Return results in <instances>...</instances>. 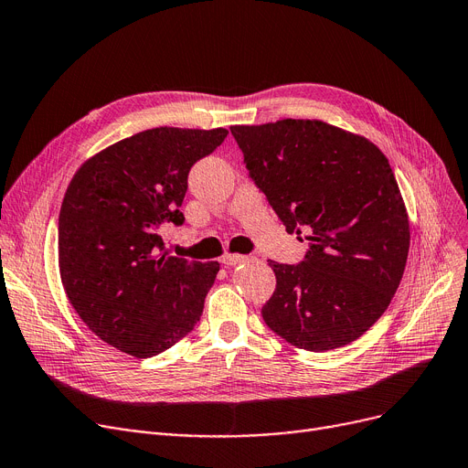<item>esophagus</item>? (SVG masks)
Wrapping results in <instances>:
<instances>
[{"label": "esophagus", "instance_id": "obj_1", "mask_svg": "<svg viewBox=\"0 0 468 468\" xmlns=\"http://www.w3.org/2000/svg\"><path fill=\"white\" fill-rule=\"evenodd\" d=\"M247 260H250V258L249 256H242V254H229V252L221 254V258H219V261L223 263V266H237V263L247 261Z\"/></svg>", "mask_w": 468, "mask_h": 468}]
</instances>
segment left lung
Here are the masks:
<instances>
[{"label":"left lung","instance_id":"8db88e82","mask_svg":"<svg viewBox=\"0 0 468 468\" xmlns=\"http://www.w3.org/2000/svg\"><path fill=\"white\" fill-rule=\"evenodd\" d=\"M256 186L289 233H310L298 266L270 261L268 327L308 352L369 331L390 306L410 252V216L388 158L323 120L231 126Z\"/></svg>","mask_w":468,"mask_h":468}]
</instances>
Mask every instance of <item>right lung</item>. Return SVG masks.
<instances>
[{
	"label": "right lung",
	"instance_id": "1",
	"mask_svg": "<svg viewBox=\"0 0 468 468\" xmlns=\"http://www.w3.org/2000/svg\"><path fill=\"white\" fill-rule=\"evenodd\" d=\"M226 128H153L78 168L58 214V271L91 333L133 357H153L193 331L218 261L165 252L160 229L179 212L191 166Z\"/></svg>",
	"mask_w": 468,
	"mask_h": 468
}]
</instances>
